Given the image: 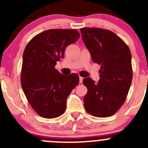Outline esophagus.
Masks as SVG:
<instances>
[{
    "mask_svg": "<svg viewBox=\"0 0 148 148\" xmlns=\"http://www.w3.org/2000/svg\"><path fill=\"white\" fill-rule=\"evenodd\" d=\"M83 79H84V78L81 77V76H79V83L80 84H81V83L83 82Z\"/></svg>",
    "mask_w": 148,
    "mask_h": 148,
    "instance_id": "esophagus-1",
    "label": "esophagus"
}]
</instances>
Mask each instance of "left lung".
<instances>
[{"mask_svg": "<svg viewBox=\"0 0 148 148\" xmlns=\"http://www.w3.org/2000/svg\"><path fill=\"white\" fill-rule=\"evenodd\" d=\"M80 30L93 62L101 65L98 84L91 78L83 81L88 88L84 99L85 108L98 118L111 116L123 106L132 84L130 48L111 30L97 28Z\"/></svg>", "mask_w": 148, "mask_h": 148, "instance_id": "obj_1", "label": "left lung"}]
</instances>
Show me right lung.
Segmentation results:
<instances>
[{
  "instance_id": "right-lung-1",
  "label": "right lung",
  "mask_w": 148,
  "mask_h": 148,
  "mask_svg": "<svg viewBox=\"0 0 148 148\" xmlns=\"http://www.w3.org/2000/svg\"><path fill=\"white\" fill-rule=\"evenodd\" d=\"M79 37L74 29H51L35 35L25 47L22 89L34 111L43 118H55L63 114L66 100L79 84L77 74H61L55 66L64 57L66 47Z\"/></svg>"
}]
</instances>
